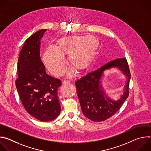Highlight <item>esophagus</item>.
Listing matches in <instances>:
<instances>
[{"label":"esophagus","mask_w":151,"mask_h":151,"mask_svg":"<svg viewBox=\"0 0 151 151\" xmlns=\"http://www.w3.org/2000/svg\"><path fill=\"white\" fill-rule=\"evenodd\" d=\"M70 83V81H63V83H62V85L65 86V85H69Z\"/></svg>","instance_id":"1"}]
</instances>
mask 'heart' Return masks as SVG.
I'll return each mask as SVG.
<instances>
[{"label":"heart","instance_id":"1","mask_svg":"<svg viewBox=\"0 0 151 151\" xmlns=\"http://www.w3.org/2000/svg\"><path fill=\"white\" fill-rule=\"evenodd\" d=\"M93 40L98 44V40L92 36L73 35L59 39L57 41L55 47H48L43 55V60L48 70L57 77L62 76L66 66L63 57L68 55V62L73 68L67 72L68 77L74 75V68L79 72L87 69L95 51L94 42Z\"/></svg>","mask_w":151,"mask_h":151}]
</instances>
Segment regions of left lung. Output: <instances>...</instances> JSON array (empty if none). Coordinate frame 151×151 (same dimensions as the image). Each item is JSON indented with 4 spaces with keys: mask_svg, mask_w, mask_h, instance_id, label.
<instances>
[{
    "mask_svg": "<svg viewBox=\"0 0 151 151\" xmlns=\"http://www.w3.org/2000/svg\"><path fill=\"white\" fill-rule=\"evenodd\" d=\"M113 67L121 70L127 78L123 94L117 101L107 97L101 85L104 72ZM130 78L127 60L121 58L107 63L97 70L77 80L75 85L83 114L94 122L104 121L113 116L128 97Z\"/></svg>",
    "mask_w": 151,
    "mask_h": 151,
    "instance_id": "8db88e82",
    "label": "left lung"
}]
</instances>
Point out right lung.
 <instances>
[{
  "instance_id": "add662e5",
  "label": "right lung",
  "mask_w": 151,
  "mask_h": 151,
  "mask_svg": "<svg viewBox=\"0 0 151 151\" xmlns=\"http://www.w3.org/2000/svg\"><path fill=\"white\" fill-rule=\"evenodd\" d=\"M46 31L40 30L25 41L18 57L15 81L26 111L43 122L55 119L61 111L57 90L61 82L46 73L40 57V39Z\"/></svg>"
}]
</instances>
